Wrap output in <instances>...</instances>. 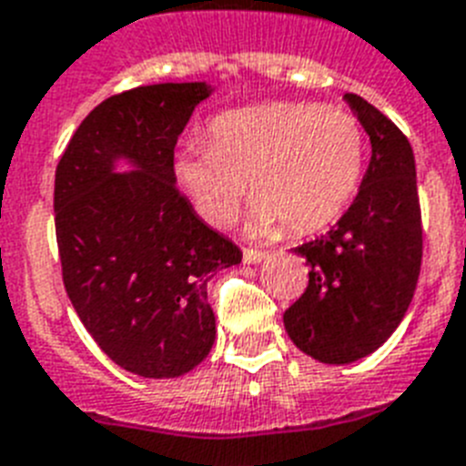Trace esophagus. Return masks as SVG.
Segmentation results:
<instances>
[{
    "mask_svg": "<svg viewBox=\"0 0 466 466\" xmlns=\"http://www.w3.org/2000/svg\"><path fill=\"white\" fill-rule=\"evenodd\" d=\"M265 256H268V251H260V248H251V246H248V248H244L246 263H260Z\"/></svg>",
    "mask_w": 466,
    "mask_h": 466,
    "instance_id": "34e87169",
    "label": "esophagus"
}]
</instances>
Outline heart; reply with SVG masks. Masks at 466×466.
Wrapping results in <instances>:
<instances>
[{"mask_svg":"<svg viewBox=\"0 0 466 466\" xmlns=\"http://www.w3.org/2000/svg\"><path fill=\"white\" fill-rule=\"evenodd\" d=\"M367 163L365 127L350 111L315 101L234 108L210 123V142L194 139L177 177L210 225L232 222L246 191L258 234H312L353 203Z\"/></svg>","mask_w":466,"mask_h":466,"instance_id":"b5f03b06","label":"heart"}]
</instances>
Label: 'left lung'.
<instances>
[{
	"mask_svg": "<svg viewBox=\"0 0 466 466\" xmlns=\"http://www.w3.org/2000/svg\"><path fill=\"white\" fill-rule=\"evenodd\" d=\"M372 142V160L353 206L329 232L293 248L306 258L308 287L284 312L291 341L327 365L374 353L417 289L421 208L408 137L358 94H346Z\"/></svg>",
	"mask_w": 466,
	"mask_h": 466,
	"instance_id": "left-lung-1",
	"label": "left lung"
}]
</instances>
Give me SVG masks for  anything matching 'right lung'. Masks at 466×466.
<instances>
[{
    "instance_id": "obj_1",
    "label": "right lung",
    "mask_w": 466,
    "mask_h": 466,
    "mask_svg": "<svg viewBox=\"0 0 466 466\" xmlns=\"http://www.w3.org/2000/svg\"><path fill=\"white\" fill-rule=\"evenodd\" d=\"M206 82L113 94L82 120L56 166L54 222L70 303L96 346L147 379L182 377L215 343L208 284L239 246L198 220L175 187V144ZM130 157L137 171L112 173Z\"/></svg>"
}]
</instances>
